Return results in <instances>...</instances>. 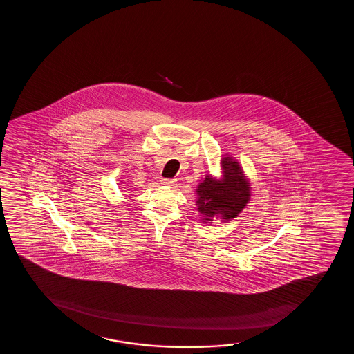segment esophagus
I'll list each match as a JSON object with an SVG mask.
<instances>
[{
    "instance_id": "1",
    "label": "esophagus",
    "mask_w": 354,
    "mask_h": 354,
    "mask_svg": "<svg viewBox=\"0 0 354 354\" xmlns=\"http://www.w3.org/2000/svg\"><path fill=\"white\" fill-rule=\"evenodd\" d=\"M160 182H162V185H169V187H170V185H174V183H175L176 180L175 179L162 178Z\"/></svg>"
}]
</instances>
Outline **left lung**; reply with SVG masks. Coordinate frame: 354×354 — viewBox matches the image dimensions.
I'll list each match as a JSON object with an SVG mask.
<instances>
[{
  "mask_svg": "<svg viewBox=\"0 0 354 354\" xmlns=\"http://www.w3.org/2000/svg\"><path fill=\"white\" fill-rule=\"evenodd\" d=\"M222 167V180L207 175L196 190V205L205 223L215 216H220L223 222L232 220L248 203L250 187L239 162L232 157H224Z\"/></svg>",
  "mask_w": 354,
  "mask_h": 354,
  "instance_id": "left-lung-1",
  "label": "left lung"
}]
</instances>
